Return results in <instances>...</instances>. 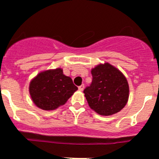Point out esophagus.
I'll return each mask as SVG.
<instances>
[{"label":"esophagus","mask_w":159,"mask_h":159,"mask_svg":"<svg viewBox=\"0 0 159 159\" xmlns=\"http://www.w3.org/2000/svg\"><path fill=\"white\" fill-rule=\"evenodd\" d=\"M78 89H79V90H81V91H82L84 89V84H82V85H81V86H78Z\"/></svg>","instance_id":"obj_1"}]
</instances>
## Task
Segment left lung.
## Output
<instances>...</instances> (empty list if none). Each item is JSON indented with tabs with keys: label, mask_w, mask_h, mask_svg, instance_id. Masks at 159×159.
<instances>
[{
	"label": "left lung",
	"mask_w": 159,
	"mask_h": 159,
	"mask_svg": "<svg viewBox=\"0 0 159 159\" xmlns=\"http://www.w3.org/2000/svg\"><path fill=\"white\" fill-rule=\"evenodd\" d=\"M92 82L84 94L90 108L102 116L119 112L126 105L129 88L127 79L120 70L108 63L91 70Z\"/></svg>",
	"instance_id": "8db88e82"
}]
</instances>
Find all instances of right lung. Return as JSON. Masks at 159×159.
<instances>
[{
	"label": "right lung",
	"mask_w": 159,
	"mask_h": 159,
	"mask_svg": "<svg viewBox=\"0 0 159 159\" xmlns=\"http://www.w3.org/2000/svg\"><path fill=\"white\" fill-rule=\"evenodd\" d=\"M77 90L71 77L61 69L39 73L30 82V94L33 102L43 110H54L64 105Z\"/></svg>",
	"instance_id": "add662e5"
}]
</instances>
